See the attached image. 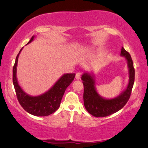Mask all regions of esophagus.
Segmentation results:
<instances>
[{"label":"esophagus","mask_w":148,"mask_h":148,"mask_svg":"<svg viewBox=\"0 0 148 148\" xmlns=\"http://www.w3.org/2000/svg\"><path fill=\"white\" fill-rule=\"evenodd\" d=\"M80 76H81V74L79 72H77L76 74V79H80Z\"/></svg>","instance_id":"esophagus-1"}]
</instances>
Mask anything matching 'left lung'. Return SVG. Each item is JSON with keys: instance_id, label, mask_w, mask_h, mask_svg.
Returning a JSON list of instances; mask_svg holds the SVG:
<instances>
[{"instance_id": "obj_1", "label": "left lung", "mask_w": 148, "mask_h": 148, "mask_svg": "<svg viewBox=\"0 0 148 148\" xmlns=\"http://www.w3.org/2000/svg\"><path fill=\"white\" fill-rule=\"evenodd\" d=\"M120 56L123 57L127 63L129 82L123 91L118 96L112 99L102 97L97 90L96 79L92 72H85L82 75L84 87V106L90 114L95 117H106L121 110L128 101L134 82V69L130 54L122 47Z\"/></svg>"}]
</instances>
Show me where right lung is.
<instances>
[{"label":"right lung","mask_w":148,"mask_h":148,"mask_svg":"<svg viewBox=\"0 0 148 148\" xmlns=\"http://www.w3.org/2000/svg\"><path fill=\"white\" fill-rule=\"evenodd\" d=\"M36 37V35L32 36L27 44L33 41ZM23 48L22 47L17 56L13 67V84L17 98L21 106L30 114L35 116H49L59 108L65 90L73 82L76 74H64L48 91L40 95L32 96L27 94L20 86L17 78V62L19 54Z\"/></svg>","instance_id":"add662e5"}]
</instances>
